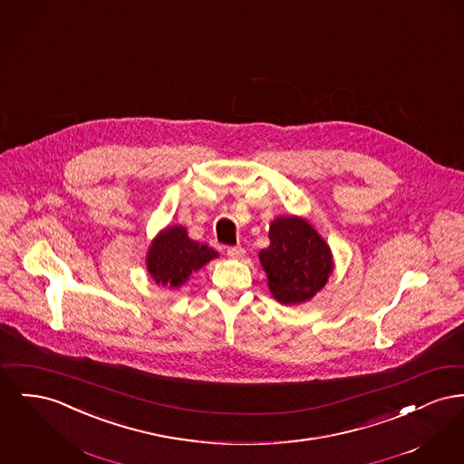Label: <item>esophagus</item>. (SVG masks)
<instances>
[{"instance_id":"obj_1","label":"esophagus","mask_w":464,"mask_h":464,"mask_svg":"<svg viewBox=\"0 0 464 464\" xmlns=\"http://www.w3.org/2000/svg\"><path fill=\"white\" fill-rule=\"evenodd\" d=\"M227 257H231V259H242L244 256H246V248H242V246H227Z\"/></svg>"}]
</instances>
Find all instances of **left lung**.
<instances>
[{
    "label": "left lung",
    "instance_id": "1",
    "mask_svg": "<svg viewBox=\"0 0 464 464\" xmlns=\"http://www.w3.org/2000/svg\"><path fill=\"white\" fill-rule=\"evenodd\" d=\"M273 298L296 304L314 298L333 273V254L306 218H276L270 226V246L259 252Z\"/></svg>",
    "mask_w": 464,
    "mask_h": 464
}]
</instances>
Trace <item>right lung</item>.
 <instances>
[{
	"label": "right lung",
	"mask_w": 464,
	"mask_h": 464,
	"mask_svg": "<svg viewBox=\"0 0 464 464\" xmlns=\"http://www.w3.org/2000/svg\"><path fill=\"white\" fill-rule=\"evenodd\" d=\"M218 256L212 246L191 240L186 227L169 226L149 246L147 270L156 284L177 289Z\"/></svg>",
	"instance_id": "obj_1"
}]
</instances>
